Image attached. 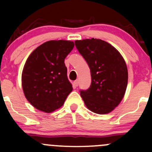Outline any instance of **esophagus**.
Wrapping results in <instances>:
<instances>
[{
    "label": "esophagus",
    "mask_w": 152,
    "mask_h": 152,
    "mask_svg": "<svg viewBox=\"0 0 152 152\" xmlns=\"http://www.w3.org/2000/svg\"><path fill=\"white\" fill-rule=\"evenodd\" d=\"M74 85L75 87H77V86L79 85V80H78V79H76V81H74Z\"/></svg>",
    "instance_id": "1"
}]
</instances>
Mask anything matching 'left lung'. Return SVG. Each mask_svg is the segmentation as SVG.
I'll return each mask as SVG.
<instances>
[{"label":"left lung","instance_id":"left-lung-1","mask_svg":"<svg viewBox=\"0 0 152 152\" xmlns=\"http://www.w3.org/2000/svg\"><path fill=\"white\" fill-rule=\"evenodd\" d=\"M90 69L91 85L80 95L86 107L97 114L113 111L123 99L128 70L123 56L110 44L99 39L75 41Z\"/></svg>","mask_w":152,"mask_h":152}]
</instances>
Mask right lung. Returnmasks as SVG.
Segmentation results:
<instances>
[{"label":"right lung","instance_id":"obj_1","mask_svg":"<svg viewBox=\"0 0 152 152\" xmlns=\"http://www.w3.org/2000/svg\"><path fill=\"white\" fill-rule=\"evenodd\" d=\"M74 43L50 40L37 48L26 62L22 73L24 95L34 107L51 113L63 105L73 87L67 76L65 59Z\"/></svg>","mask_w":152,"mask_h":152}]
</instances>
